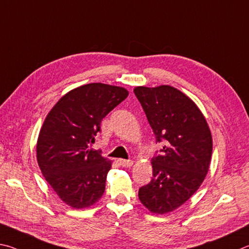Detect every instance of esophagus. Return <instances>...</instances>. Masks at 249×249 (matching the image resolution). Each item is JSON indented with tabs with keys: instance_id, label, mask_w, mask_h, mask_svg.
<instances>
[{
	"instance_id": "obj_1",
	"label": "esophagus",
	"mask_w": 249,
	"mask_h": 249,
	"mask_svg": "<svg viewBox=\"0 0 249 249\" xmlns=\"http://www.w3.org/2000/svg\"><path fill=\"white\" fill-rule=\"evenodd\" d=\"M119 163L121 166H124V167H130V166H132V164H133L131 160H119Z\"/></svg>"
}]
</instances>
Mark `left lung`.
<instances>
[{"mask_svg":"<svg viewBox=\"0 0 249 249\" xmlns=\"http://www.w3.org/2000/svg\"><path fill=\"white\" fill-rule=\"evenodd\" d=\"M155 134L164 142L152 159L153 178L139 189V199L156 214L184 204L206 178L212 155V136L203 113L193 99L169 85L133 89Z\"/></svg>","mask_w":249,"mask_h":249,"instance_id":"obj_1","label":"left lung"}]
</instances>
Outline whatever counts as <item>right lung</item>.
I'll list each match as a JSON object with an SVG mask.
<instances>
[{
	"label": "right lung",
	"mask_w": 249,
	"mask_h": 249,
	"mask_svg": "<svg viewBox=\"0 0 249 249\" xmlns=\"http://www.w3.org/2000/svg\"><path fill=\"white\" fill-rule=\"evenodd\" d=\"M128 95L120 86L82 85L62 96L43 121L38 165L58 197L73 209L89 208L102 198L112 162L89 146L100 122Z\"/></svg>",
	"instance_id": "right-lung-1"
}]
</instances>
